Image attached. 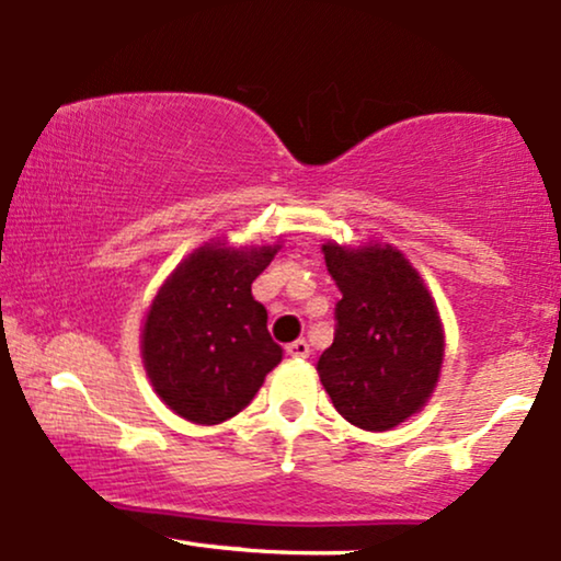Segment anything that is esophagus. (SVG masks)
Returning a JSON list of instances; mask_svg holds the SVG:
<instances>
[{"label":"esophagus","mask_w":561,"mask_h":561,"mask_svg":"<svg viewBox=\"0 0 561 561\" xmlns=\"http://www.w3.org/2000/svg\"><path fill=\"white\" fill-rule=\"evenodd\" d=\"M286 353L290 355V358H309L311 347H309L307 340H296V343L286 345Z\"/></svg>","instance_id":"34e87169"}]
</instances>
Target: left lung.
I'll list each match as a JSON object with an SVG mask.
<instances>
[{
    "mask_svg": "<svg viewBox=\"0 0 561 561\" xmlns=\"http://www.w3.org/2000/svg\"><path fill=\"white\" fill-rule=\"evenodd\" d=\"M343 298L337 330L317 374L334 410L360 431L383 433L417 414L438 387L446 334L435 298L410 260L387 242H324Z\"/></svg>",
    "mask_w": 561,
    "mask_h": 561,
    "instance_id": "obj_1",
    "label": "left lung"
}]
</instances>
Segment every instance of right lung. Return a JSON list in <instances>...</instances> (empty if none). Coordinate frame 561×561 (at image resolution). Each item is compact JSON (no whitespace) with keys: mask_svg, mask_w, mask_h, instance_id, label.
Wrapping results in <instances>:
<instances>
[{"mask_svg":"<svg viewBox=\"0 0 561 561\" xmlns=\"http://www.w3.org/2000/svg\"><path fill=\"white\" fill-rule=\"evenodd\" d=\"M280 242L231 247L210 239L193 250L151 298L141 327V360L157 397L195 425L242 412L278 366L283 347L252 280Z\"/></svg>","mask_w":561,"mask_h":561,"instance_id":"1","label":"right lung"}]
</instances>
